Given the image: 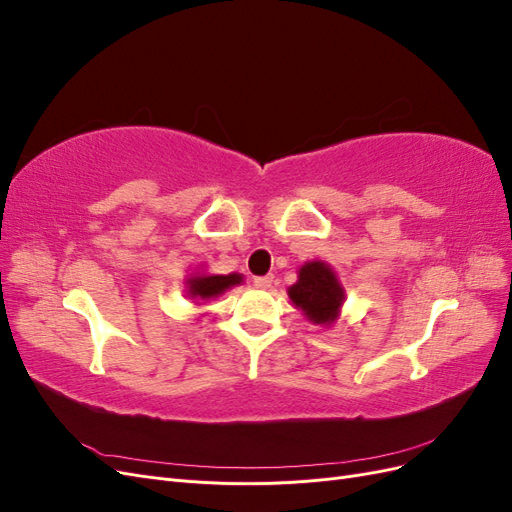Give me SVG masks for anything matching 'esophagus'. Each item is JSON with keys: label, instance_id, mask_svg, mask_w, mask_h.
I'll list each match as a JSON object with an SVG mask.
<instances>
[{"label": "esophagus", "instance_id": "34e87169", "mask_svg": "<svg viewBox=\"0 0 512 512\" xmlns=\"http://www.w3.org/2000/svg\"><path fill=\"white\" fill-rule=\"evenodd\" d=\"M254 286H256V288H262V290L271 288V286H273V275H262V277H256V280H254Z\"/></svg>", "mask_w": 512, "mask_h": 512}]
</instances>
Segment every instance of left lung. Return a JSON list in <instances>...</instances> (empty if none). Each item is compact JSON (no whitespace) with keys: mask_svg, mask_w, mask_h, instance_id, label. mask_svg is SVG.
<instances>
[{"mask_svg":"<svg viewBox=\"0 0 512 512\" xmlns=\"http://www.w3.org/2000/svg\"><path fill=\"white\" fill-rule=\"evenodd\" d=\"M297 277L299 280L288 288L292 305L301 309L312 324L331 327L342 314L346 301V290L333 267L322 260H309L299 269Z\"/></svg>","mask_w":512,"mask_h":512,"instance_id":"left-lung-1","label":"left lung"}]
</instances>
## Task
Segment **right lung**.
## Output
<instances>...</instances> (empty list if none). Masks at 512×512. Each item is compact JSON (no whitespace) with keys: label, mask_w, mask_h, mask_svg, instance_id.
Returning <instances> with one entry per match:
<instances>
[{"label":"right lung","mask_w":512,"mask_h":512,"mask_svg":"<svg viewBox=\"0 0 512 512\" xmlns=\"http://www.w3.org/2000/svg\"><path fill=\"white\" fill-rule=\"evenodd\" d=\"M243 284L241 273H228V275H213V273H192L185 280V297L192 299L196 305L200 301L218 299L228 288Z\"/></svg>","instance_id":"obj_1"}]
</instances>
